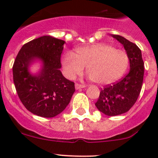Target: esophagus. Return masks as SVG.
I'll return each instance as SVG.
<instances>
[{
	"label": "esophagus",
	"instance_id": "obj_1",
	"mask_svg": "<svg viewBox=\"0 0 158 158\" xmlns=\"http://www.w3.org/2000/svg\"><path fill=\"white\" fill-rule=\"evenodd\" d=\"M75 87H76V89H79L85 88V85H82V84H79V83H77V82H76V83L75 84Z\"/></svg>",
	"mask_w": 158,
	"mask_h": 158
}]
</instances>
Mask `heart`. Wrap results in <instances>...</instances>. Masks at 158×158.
I'll return each mask as SVG.
<instances>
[{
	"instance_id": "b5f03b06",
	"label": "heart",
	"mask_w": 158,
	"mask_h": 158,
	"mask_svg": "<svg viewBox=\"0 0 158 158\" xmlns=\"http://www.w3.org/2000/svg\"><path fill=\"white\" fill-rule=\"evenodd\" d=\"M128 57L126 52L106 44H93L66 52L62 58L66 76L74 79L85 67L89 78L98 85H109L120 79L126 71Z\"/></svg>"
}]
</instances>
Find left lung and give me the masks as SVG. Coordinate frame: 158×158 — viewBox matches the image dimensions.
<instances>
[{
    "label": "left lung",
    "instance_id": "obj_1",
    "mask_svg": "<svg viewBox=\"0 0 158 158\" xmlns=\"http://www.w3.org/2000/svg\"><path fill=\"white\" fill-rule=\"evenodd\" d=\"M125 47L130 61V71L117 82L106 85L100 92L97 109L109 116L123 114L130 110L138 99L142 87L144 66L141 51L123 36L112 35Z\"/></svg>",
    "mask_w": 158,
    "mask_h": 158
}]
</instances>
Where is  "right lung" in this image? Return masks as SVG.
<instances>
[{
  "instance_id": "right-lung-1",
  "label": "right lung",
  "mask_w": 158,
  "mask_h": 158,
  "mask_svg": "<svg viewBox=\"0 0 158 158\" xmlns=\"http://www.w3.org/2000/svg\"><path fill=\"white\" fill-rule=\"evenodd\" d=\"M65 41L50 36L36 38L25 44L19 51L13 65V79L19 98L33 114L52 118L69 105L75 92V84L60 72L61 57ZM43 61L39 75L28 71L34 58Z\"/></svg>"
}]
</instances>
